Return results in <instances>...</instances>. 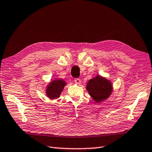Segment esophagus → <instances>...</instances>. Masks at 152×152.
<instances>
[{"label":"esophagus","mask_w":152,"mask_h":152,"mask_svg":"<svg viewBox=\"0 0 152 152\" xmlns=\"http://www.w3.org/2000/svg\"><path fill=\"white\" fill-rule=\"evenodd\" d=\"M75 83H77V84H80V82H81V80L80 79H79V78H77V79H75L74 80Z\"/></svg>","instance_id":"obj_1"}]
</instances>
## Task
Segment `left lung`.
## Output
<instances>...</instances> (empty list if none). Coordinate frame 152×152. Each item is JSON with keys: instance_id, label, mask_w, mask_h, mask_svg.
<instances>
[{"instance_id": "1", "label": "left lung", "mask_w": 152, "mask_h": 152, "mask_svg": "<svg viewBox=\"0 0 152 152\" xmlns=\"http://www.w3.org/2000/svg\"><path fill=\"white\" fill-rule=\"evenodd\" d=\"M86 89L95 102H99L109 97L112 87L109 80L98 75L88 81Z\"/></svg>"}]
</instances>
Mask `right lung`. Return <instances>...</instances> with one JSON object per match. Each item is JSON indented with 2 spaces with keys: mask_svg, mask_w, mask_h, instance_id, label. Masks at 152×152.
<instances>
[{
  "mask_svg": "<svg viewBox=\"0 0 152 152\" xmlns=\"http://www.w3.org/2000/svg\"><path fill=\"white\" fill-rule=\"evenodd\" d=\"M65 82L61 80H55L50 83L46 93L48 97L50 99L58 98L60 95L64 86H65Z\"/></svg>",
  "mask_w": 152,
  "mask_h": 152,
  "instance_id": "obj_1",
  "label": "right lung"
}]
</instances>
